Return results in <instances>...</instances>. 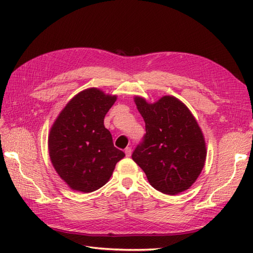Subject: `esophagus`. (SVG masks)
Returning <instances> with one entry per match:
<instances>
[{
  "instance_id": "34e87169",
  "label": "esophagus",
  "mask_w": 253,
  "mask_h": 253,
  "mask_svg": "<svg viewBox=\"0 0 253 253\" xmlns=\"http://www.w3.org/2000/svg\"><path fill=\"white\" fill-rule=\"evenodd\" d=\"M125 153H126V157H130V155H131V148L127 147L125 149Z\"/></svg>"
}]
</instances>
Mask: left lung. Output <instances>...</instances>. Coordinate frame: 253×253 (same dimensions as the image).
I'll return each instance as SVG.
<instances>
[{"label": "left lung", "mask_w": 253, "mask_h": 253, "mask_svg": "<svg viewBox=\"0 0 253 253\" xmlns=\"http://www.w3.org/2000/svg\"><path fill=\"white\" fill-rule=\"evenodd\" d=\"M146 123V133L131 158L155 189L177 195L187 190L200 175L207 158L202 131L188 107L165 95L149 104L136 96Z\"/></svg>", "instance_id": "obj_1"}]
</instances>
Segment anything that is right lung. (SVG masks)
I'll return each instance as SVG.
<instances>
[{"mask_svg":"<svg viewBox=\"0 0 253 253\" xmlns=\"http://www.w3.org/2000/svg\"><path fill=\"white\" fill-rule=\"evenodd\" d=\"M115 101V95H106L99 89L82 91L68 102L51 128V162L74 190H98L125 157L114 147L111 132L104 127V117Z\"/></svg>","mask_w":253,"mask_h":253,"instance_id":"1","label":"right lung"}]
</instances>
